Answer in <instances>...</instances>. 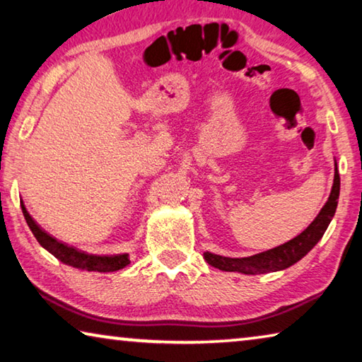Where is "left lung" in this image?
<instances>
[{"mask_svg": "<svg viewBox=\"0 0 362 362\" xmlns=\"http://www.w3.org/2000/svg\"><path fill=\"white\" fill-rule=\"evenodd\" d=\"M340 194V175L335 163V174H334V185L332 192L329 194L327 203L324 204L317 217L310 223L308 228L300 233L293 240L281 244L278 247H273L265 252L257 254L252 257H243V259H230V257L216 255L211 252H204V260L212 265L214 268L222 269V272H238L244 274H262L279 272V269L289 268L293 263H297L300 259L313 249L317 241L321 240L324 231L332 220L337 203H339Z\"/></svg>", "mask_w": 362, "mask_h": 362, "instance_id": "obj_1", "label": "left lung"}]
</instances>
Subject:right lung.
Masks as SVG:
<instances>
[{
    "label": "right lung",
    "instance_id": "add662e5",
    "mask_svg": "<svg viewBox=\"0 0 362 362\" xmlns=\"http://www.w3.org/2000/svg\"><path fill=\"white\" fill-rule=\"evenodd\" d=\"M22 212L25 217L27 223L32 230L33 236L36 238L42 247L47 252H51L56 259H59L65 265H70L73 268L84 269V272H99V273H108V272H118V269L129 265V254H118V255H94V254H86L78 250L75 247L69 246L62 241L56 240V238L47 235L45 230L40 228V225H36L35 220L30 217L25 206L22 203Z\"/></svg>",
    "mask_w": 362,
    "mask_h": 362
}]
</instances>
